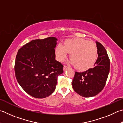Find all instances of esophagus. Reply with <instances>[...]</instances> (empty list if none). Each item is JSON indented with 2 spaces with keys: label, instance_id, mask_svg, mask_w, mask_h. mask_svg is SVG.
I'll return each mask as SVG.
<instances>
[{
  "label": "esophagus",
  "instance_id": "1",
  "mask_svg": "<svg viewBox=\"0 0 123 123\" xmlns=\"http://www.w3.org/2000/svg\"><path fill=\"white\" fill-rule=\"evenodd\" d=\"M68 67L67 66H66V65H64L63 66V70H66L67 69Z\"/></svg>",
  "mask_w": 123,
  "mask_h": 123
}]
</instances>
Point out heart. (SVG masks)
<instances>
[{
    "mask_svg": "<svg viewBox=\"0 0 123 123\" xmlns=\"http://www.w3.org/2000/svg\"><path fill=\"white\" fill-rule=\"evenodd\" d=\"M55 55L57 60L63 62L70 54L69 62L78 70L85 71L92 68L98 59L96 44L87 39L76 38L67 39L62 45L56 47Z\"/></svg>",
    "mask_w": 123,
    "mask_h": 123,
    "instance_id": "heart-1",
    "label": "heart"
}]
</instances>
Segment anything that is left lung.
<instances>
[{
    "instance_id": "left-lung-1",
    "label": "left lung",
    "mask_w": 123,
    "mask_h": 123,
    "mask_svg": "<svg viewBox=\"0 0 123 123\" xmlns=\"http://www.w3.org/2000/svg\"><path fill=\"white\" fill-rule=\"evenodd\" d=\"M98 57L94 67L84 72L75 73L72 87L76 93L84 97L95 96L105 87L109 75L110 62L107 51L100 43L96 42Z\"/></svg>"
}]
</instances>
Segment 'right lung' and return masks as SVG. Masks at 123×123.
<instances>
[{"instance_id": "add662e5", "label": "right lung", "mask_w": 123, "mask_h": 123, "mask_svg": "<svg viewBox=\"0 0 123 123\" xmlns=\"http://www.w3.org/2000/svg\"><path fill=\"white\" fill-rule=\"evenodd\" d=\"M57 38L35 39L20 48L16 55L14 72L18 82L31 96L44 98L54 92L63 66L55 60Z\"/></svg>"}]
</instances>
